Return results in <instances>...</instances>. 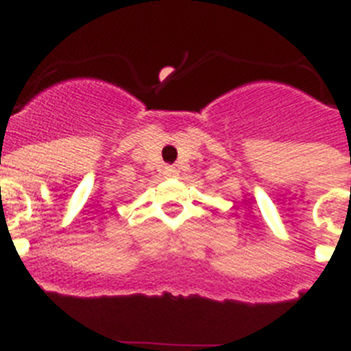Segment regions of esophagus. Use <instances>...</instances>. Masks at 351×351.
I'll use <instances>...</instances> for the list:
<instances>
[{
    "instance_id": "obj_1",
    "label": "esophagus",
    "mask_w": 351,
    "mask_h": 351,
    "mask_svg": "<svg viewBox=\"0 0 351 351\" xmlns=\"http://www.w3.org/2000/svg\"><path fill=\"white\" fill-rule=\"evenodd\" d=\"M163 173H165L167 178H176L179 172H178V169H176V167H165Z\"/></svg>"
}]
</instances>
